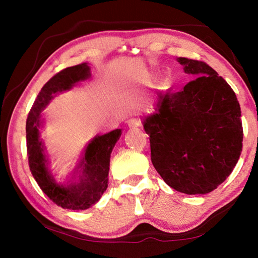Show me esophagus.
<instances>
[{"instance_id":"34e87169","label":"esophagus","mask_w":258,"mask_h":258,"mask_svg":"<svg viewBox=\"0 0 258 258\" xmlns=\"http://www.w3.org/2000/svg\"><path fill=\"white\" fill-rule=\"evenodd\" d=\"M127 125L130 127H139V126H141V120L139 118H130L127 120Z\"/></svg>"}]
</instances>
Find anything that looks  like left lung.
Listing matches in <instances>:
<instances>
[{
    "mask_svg": "<svg viewBox=\"0 0 258 258\" xmlns=\"http://www.w3.org/2000/svg\"><path fill=\"white\" fill-rule=\"evenodd\" d=\"M177 61L194 80L178 92L159 93L143 127L163 180L183 194L205 195L226 180L241 155V110L234 91L206 62Z\"/></svg>",
    "mask_w": 258,
    "mask_h": 258,
    "instance_id": "left-lung-1",
    "label": "left lung"
}]
</instances>
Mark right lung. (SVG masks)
Segmentation results:
<instances>
[{
	"label": "right lung",
	"mask_w": 258,
	"mask_h": 258,
	"mask_svg": "<svg viewBox=\"0 0 258 258\" xmlns=\"http://www.w3.org/2000/svg\"><path fill=\"white\" fill-rule=\"evenodd\" d=\"M90 77V67L86 63L68 67L45 83L38 93L26 121V140L30 172L42 191L58 206L73 211L90 208L108 187V173L110 154L119 140L121 130L117 128L107 134L95 137L85 149L72 180L64 184L56 183L46 167L47 159L40 139L42 126L41 112L56 93L71 90L77 82Z\"/></svg>",
	"instance_id": "1"
}]
</instances>
